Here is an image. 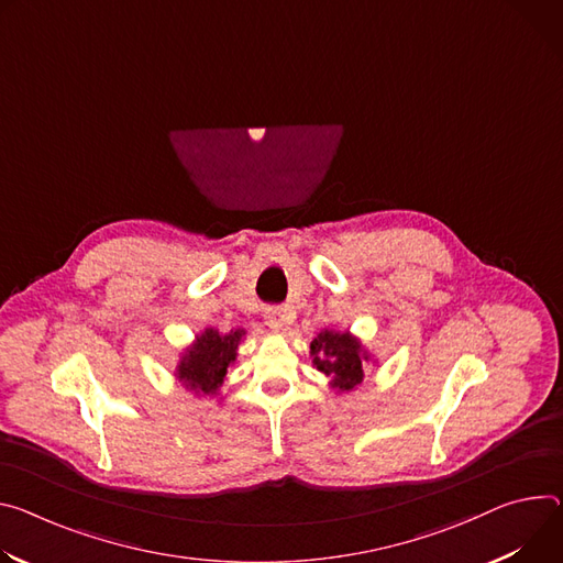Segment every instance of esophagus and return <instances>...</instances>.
<instances>
[{
  "label": "esophagus",
  "mask_w": 563,
  "mask_h": 563,
  "mask_svg": "<svg viewBox=\"0 0 563 563\" xmlns=\"http://www.w3.org/2000/svg\"><path fill=\"white\" fill-rule=\"evenodd\" d=\"M291 319H294V314L289 308H269L265 314V323L274 332H280Z\"/></svg>",
  "instance_id": "esophagus-1"
}]
</instances>
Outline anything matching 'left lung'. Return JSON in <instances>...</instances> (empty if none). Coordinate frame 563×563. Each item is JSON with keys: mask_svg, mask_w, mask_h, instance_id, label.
<instances>
[{"mask_svg": "<svg viewBox=\"0 0 563 563\" xmlns=\"http://www.w3.org/2000/svg\"><path fill=\"white\" fill-rule=\"evenodd\" d=\"M310 360L330 382L336 395H347L364 382L366 366H377V356L350 330H321L310 343Z\"/></svg>", "mask_w": 563, "mask_h": 563, "instance_id": "1", "label": "left lung"}]
</instances>
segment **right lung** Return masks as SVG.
I'll use <instances>...</instances> for the list:
<instances>
[{"label":"right lung","mask_w":563,"mask_h":563,"mask_svg":"<svg viewBox=\"0 0 563 563\" xmlns=\"http://www.w3.org/2000/svg\"><path fill=\"white\" fill-rule=\"evenodd\" d=\"M244 336V328H233L227 334L216 328H203L179 352L173 373L175 379L195 397L216 399L227 382L229 368H233L238 362V347L242 345Z\"/></svg>","instance_id":"obj_1"}]
</instances>
